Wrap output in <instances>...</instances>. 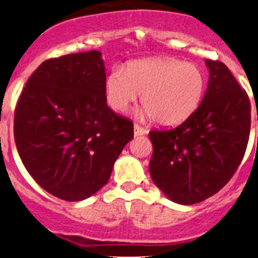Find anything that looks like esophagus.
<instances>
[{
    "label": "esophagus",
    "instance_id": "obj_1",
    "mask_svg": "<svg viewBox=\"0 0 258 258\" xmlns=\"http://www.w3.org/2000/svg\"><path fill=\"white\" fill-rule=\"evenodd\" d=\"M148 133L147 129L142 128V126H139L138 124H135L134 125V135L135 137H142V135H145Z\"/></svg>",
    "mask_w": 258,
    "mask_h": 258
}]
</instances>
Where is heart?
Wrapping results in <instances>:
<instances>
[{
  "instance_id": "b5f03b06",
  "label": "heart",
  "mask_w": 258,
  "mask_h": 258,
  "mask_svg": "<svg viewBox=\"0 0 258 258\" xmlns=\"http://www.w3.org/2000/svg\"><path fill=\"white\" fill-rule=\"evenodd\" d=\"M206 75L196 63L177 58H143L115 66L105 81L109 105L124 111L142 94V118L175 125L189 118L202 101Z\"/></svg>"
}]
</instances>
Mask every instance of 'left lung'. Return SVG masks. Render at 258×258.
Listing matches in <instances>:
<instances>
[{
	"mask_svg": "<svg viewBox=\"0 0 258 258\" xmlns=\"http://www.w3.org/2000/svg\"><path fill=\"white\" fill-rule=\"evenodd\" d=\"M206 65L210 79L197 110L175 128L149 133L150 177L168 200L185 206L227 184L243 158L251 129L246 91L223 62L206 60Z\"/></svg>",
	"mask_w": 258,
	"mask_h": 258,
	"instance_id": "left-lung-1",
	"label": "left lung"
}]
</instances>
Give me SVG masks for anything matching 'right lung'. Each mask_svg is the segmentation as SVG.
<instances>
[{"instance_id": "obj_1", "label": "right lung", "mask_w": 258, "mask_h": 258, "mask_svg": "<svg viewBox=\"0 0 258 258\" xmlns=\"http://www.w3.org/2000/svg\"><path fill=\"white\" fill-rule=\"evenodd\" d=\"M105 66L96 50L42 62L15 110V142L25 168L46 192L76 202L108 183L134 137L133 123L106 104Z\"/></svg>"}]
</instances>
